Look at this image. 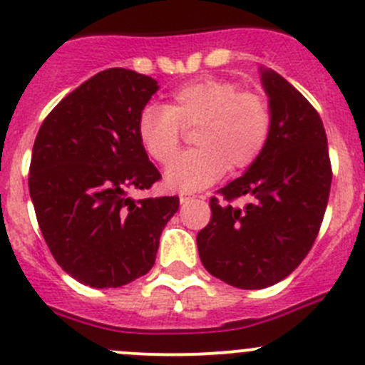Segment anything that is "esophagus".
Masks as SVG:
<instances>
[{"label": "esophagus", "instance_id": "obj_1", "mask_svg": "<svg viewBox=\"0 0 365 365\" xmlns=\"http://www.w3.org/2000/svg\"><path fill=\"white\" fill-rule=\"evenodd\" d=\"M194 197H196V194H192V192H182V194H180V201H182V203H187V201L194 200ZM201 197H203V196H201Z\"/></svg>", "mask_w": 365, "mask_h": 365}]
</instances>
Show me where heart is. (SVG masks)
Wrapping results in <instances>:
<instances>
[{
	"instance_id": "b5f03b06",
	"label": "heart",
	"mask_w": 365,
	"mask_h": 365,
	"mask_svg": "<svg viewBox=\"0 0 365 365\" xmlns=\"http://www.w3.org/2000/svg\"><path fill=\"white\" fill-rule=\"evenodd\" d=\"M197 148L183 153L165 173L173 189L196 190L226 169H247L259 159L274 128V111L264 95L244 91L227 79H200L169 95L168 106H146L138 116V138L160 165L178 155L185 130Z\"/></svg>"
}]
</instances>
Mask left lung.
<instances>
[{"label":"left lung","mask_w":365,"mask_h":365,"mask_svg":"<svg viewBox=\"0 0 365 365\" xmlns=\"http://www.w3.org/2000/svg\"><path fill=\"white\" fill-rule=\"evenodd\" d=\"M261 76L274 111L268 145L240 178L210 197L212 217L196 238L206 270L242 289L275 284L302 263L319 233L332 183L318 111L277 72ZM244 195L247 204L232 205Z\"/></svg>","instance_id":"8db88e82"}]
</instances>
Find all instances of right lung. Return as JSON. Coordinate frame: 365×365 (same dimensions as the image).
<instances>
[{"label": "right lung", "instance_id": "right-lung-1", "mask_svg": "<svg viewBox=\"0 0 365 365\" xmlns=\"http://www.w3.org/2000/svg\"><path fill=\"white\" fill-rule=\"evenodd\" d=\"M157 81L108 68L46 116L33 145L29 196L56 263L91 288L148 274L178 196L132 200L162 178L138 138V116Z\"/></svg>", "mask_w": 365, "mask_h": 365}]
</instances>
